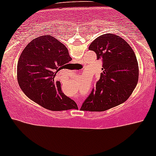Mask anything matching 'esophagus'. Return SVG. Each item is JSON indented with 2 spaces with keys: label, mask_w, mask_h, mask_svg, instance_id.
Listing matches in <instances>:
<instances>
[{
  "label": "esophagus",
  "mask_w": 156,
  "mask_h": 156,
  "mask_svg": "<svg viewBox=\"0 0 156 156\" xmlns=\"http://www.w3.org/2000/svg\"><path fill=\"white\" fill-rule=\"evenodd\" d=\"M81 102H78V106H79V108H80V107H81Z\"/></svg>",
  "instance_id": "1"
}]
</instances>
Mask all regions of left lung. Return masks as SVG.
<instances>
[{"label": "left lung", "instance_id": "obj_1", "mask_svg": "<svg viewBox=\"0 0 156 156\" xmlns=\"http://www.w3.org/2000/svg\"><path fill=\"white\" fill-rule=\"evenodd\" d=\"M97 58H102V73L95 89L83 103V111L102 112L124 102L139 79V66L131 47L119 35H100L90 44Z\"/></svg>", "mask_w": 156, "mask_h": 156}]
</instances>
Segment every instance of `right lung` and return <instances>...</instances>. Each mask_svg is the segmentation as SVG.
<instances>
[{
	"label": "right lung",
	"mask_w": 156,
	"mask_h": 156,
	"mask_svg": "<svg viewBox=\"0 0 156 156\" xmlns=\"http://www.w3.org/2000/svg\"><path fill=\"white\" fill-rule=\"evenodd\" d=\"M71 60L67 47L56 38L49 35L34 38L18 61L21 89L31 100L51 111L78 109L76 102L62 92L61 83L56 80L58 71Z\"/></svg>",
	"instance_id": "right-lung-1"
}]
</instances>
